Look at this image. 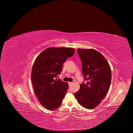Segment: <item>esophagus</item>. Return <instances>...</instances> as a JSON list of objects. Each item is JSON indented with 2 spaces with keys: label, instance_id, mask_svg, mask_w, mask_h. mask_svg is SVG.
Instances as JSON below:
<instances>
[{
  "label": "esophagus",
  "instance_id": "esophagus-1",
  "mask_svg": "<svg viewBox=\"0 0 133 133\" xmlns=\"http://www.w3.org/2000/svg\"><path fill=\"white\" fill-rule=\"evenodd\" d=\"M68 84H69V86H70L72 84V83L71 82H68Z\"/></svg>",
  "mask_w": 133,
  "mask_h": 133
}]
</instances>
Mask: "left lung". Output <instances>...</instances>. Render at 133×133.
Here are the masks:
<instances>
[{
  "label": "left lung",
  "instance_id": "left-lung-1",
  "mask_svg": "<svg viewBox=\"0 0 133 133\" xmlns=\"http://www.w3.org/2000/svg\"><path fill=\"white\" fill-rule=\"evenodd\" d=\"M77 52L86 83L81 84L74 95L81 106L92 109L101 103L109 89L111 69L107 61L97 50L78 48Z\"/></svg>",
  "mask_w": 133,
  "mask_h": 133
}]
</instances>
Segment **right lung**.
<instances>
[{
    "label": "right lung",
    "mask_w": 133,
    "mask_h": 133,
    "mask_svg": "<svg viewBox=\"0 0 133 133\" xmlns=\"http://www.w3.org/2000/svg\"><path fill=\"white\" fill-rule=\"evenodd\" d=\"M75 50L67 47H49L36 58L31 70V79L35 93L41 105L52 110L62 104L68 84L57 79L65 61Z\"/></svg>",
    "instance_id": "obj_1"
}]
</instances>
